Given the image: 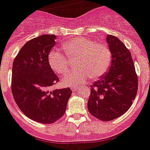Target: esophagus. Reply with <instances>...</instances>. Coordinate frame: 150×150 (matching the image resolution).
Segmentation results:
<instances>
[{
    "label": "esophagus",
    "mask_w": 150,
    "mask_h": 150,
    "mask_svg": "<svg viewBox=\"0 0 150 150\" xmlns=\"http://www.w3.org/2000/svg\"><path fill=\"white\" fill-rule=\"evenodd\" d=\"M78 87L77 86H71V89H72V91H75L76 89H78Z\"/></svg>",
    "instance_id": "34e87169"
}]
</instances>
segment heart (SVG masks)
Wrapping results in <instances>:
<instances>
[{
    "mask_svg": "<svg viewBox=\"0 0 150 150\" xmlns=\"http://www.w3.org/2000/svg\"><path fill=\"white\" fill-rule=\"evenodd\" d=\"M62 49L70 61L78 58L77 67L80 69L63 78V83L67 86L83 83L89 76L91 78L102 76L111 64L112 53L109 47L88 38H75L64 43ZM67 58L63 53L52 50L49 52L47 59L54 72L64 75L69 72L70 67Z\"/></svg>",
    "mask_w": 150,
    "mask_h": 150,
    "instance_id": "1",
    "label": "heart"
}]
</instances>
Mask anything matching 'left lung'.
Here are the masks:
<instances>
[{
  "label": "left lung",
  "instance_id": "1",
  "mask_svg": "<svg viewBox=\"0 0 150 150\" xmlns=\"http://www.w3.org/2000/svg\"><path fill=\"white\" fill-rule=\"evenodd\" d=\"M112 53L108 72L90 85L88 110L103 121L124 115L132 106L137 94L138 76L129 50L112 35L107 36Z\"/></svg>",
  "mask_w": 150,
  "mask_h": 150
}]
</instances>
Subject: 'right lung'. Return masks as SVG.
I'll use <instances>...</instances> for the list:
<instances>
[{"label": "right lung", "mask_w": 150, "mask_h": 150, "mask_svg": "<svg viewBox=\"0 0 150 150\" xmlns=\"http://www.w3.org/2000/svg\"><path fill=\"white\" fill-rule=\"evenodd\" d=\"M55 38L54 35H43L31 39L21 49L12 65L14 100L25 115L41 124L60 119L72 95L69 87L50 90L59 81L47 59Z\"/></svg>", "instance_id": "1"}]
</instances>
